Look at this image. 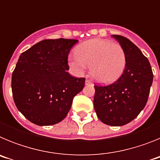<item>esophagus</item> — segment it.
<instances>
[{
    "label": "esophagus",
    "instance_id": "esophagus-1",
    "mask_svg": "<svg viewBox=\"0 0 160 160\" xmlns=\"http://www.w3.org/2000/svg\"><path fill=\"white\" fill-rule=\"evenodd\" d=\"M92 83V82L90 81V79H87L86 80V85H89V84H91Z\"/></svg>",
    "mask_w": 160,
    "mask_h": 160
}]
</instances>
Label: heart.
<instances>
[{
    "instance_id": "1",
    "label": "heart",
    "mask_w": 160,
    "mask_h": 160,
    "mask_svg": "<svg viewBox=\"0 0 160 160\" xmlns=\"http://www.w3.org/2000/svg\"><path fill=\"white\" fill-rule=\"evenodd\" d=\"M68 62L78 73H82L90 66V73L95 80L109 83L121 76L127 64V57L118 43L94 38L80 44L75 49V54L69 57Z\"/></svg>"
}]
</instances>
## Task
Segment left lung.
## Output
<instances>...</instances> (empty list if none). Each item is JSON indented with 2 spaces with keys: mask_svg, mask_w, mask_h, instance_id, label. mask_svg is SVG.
I'll list each match as a JSON object with an SVG mask.
<instances>
[{
  "mask_svg": "<svg viewBox=\"0 0 160 160\" xmlns=\"http://www.w3.org/2000/svg\"><path fill=\"white\" fill-rule=\"evenodd\" d=\"M125 50L122 74L108 86L94 85V107L98 118L110 126H123L138 116L146 106L153 82L149 61L129 39L112 35Z\"/></svg>",
  "mask_w": 160,
  "mask_h": 160,
  "instance_id": "obj_1",
  "label": "left lung"
}]
</instances>
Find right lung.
Segmentation results:
<instances>
[{"instance_id": "add662e5", "label": "right lung", "mask_w": 160, "mask_h": 160, "mask_svg": "<svg viewBox=\"0 0 160 160\" xmlns=\"http://www.w3.org/2000/svg\"><path fill=\"white\" fill-rule=\"evenodd\" d=\"M74 39H46L23 52L12 74V92L18 111L32 123L53 125L67 115L85 78L68 73Z\"/></svg>"}]
</instances>
